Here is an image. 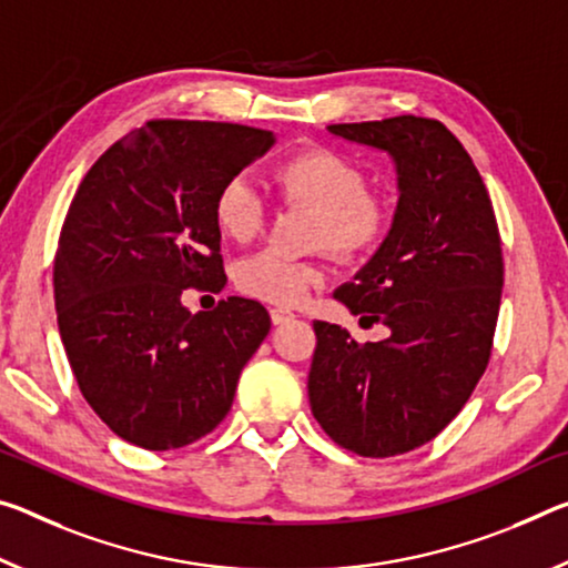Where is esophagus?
Returning <instances> with one entry per match:
<instances>
[{
	"label": "esophagus",
	"instance_id": "esophagus-1",
	"mask_svg": "<svg viewBox=\"0 0 568 568\" xmlns=\"http://www.w3.org/2000/svg\"><path fill=\"white\" fill-rule=\"evenodd\" d=\"M270 318H273L275 326H283V323L293 321V313L285 311V308H273V311H270Z\"/></svg>",
	"mask_w": 568,
	"mask_h": 568
}]
</instances>
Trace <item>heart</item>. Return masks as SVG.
I'll use <instances>...</instances> for the list:
<instances>
[{"label":"heart","instance_id":"1","mask_svg":"<svg viewBox=\"0 0 568 568\" xmlns=\"http://www.w3.org/2000/svg\"><path fill=\"white\" fill-rule=\"evenodd\" d=\"M275 182L285 202L318 210L316 242L328 245L333 255L346 263L374 255L389 235V202L368 189L362 164L336 149L295 151L275 166ZM212 217L227 240L250 242L265 227L267 200L247 174H235L214 194ZM321 281L323 270L318 265L275 250L250 255L235 270V285L242 293L277 305L298 303Z\"/></svg>","mask_w":568,"mask_h":568}]
</instances>
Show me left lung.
I'll return each instance as SVG.
<instances>
[{
    "instance_id": "obj_1",
    "label": "left lung",
    "mask_w": 568,
    "mask_h": 568,
    "mask_svg": "<svg viewBox=\"0 0 568 568\" xmlns=\"http://www.w3.org/2000/svg\"><path fill=\"white\" fill-rule=\"evenodd\" d=\"M333 136L382 149L397 164L399 204L384 245L333 298L384 323L389 338L356 344L316 321L311 412L362 457H394L435 439L490 362L503 291L493 202L445 123L419 115L333 123Z\"/></svg>"
}]
</instances>
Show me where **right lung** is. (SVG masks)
I'll return each instance as SVG.
<instances>
[{
	"instance_id": "add662e5",
	"label": "right lung",
	"mask_w": 568,
	"mask_h": 568,
	"mask_svg": "<svg viewBox=\"0 0 568 568\" xmlns=\"http://www.w3.org/2000/svg\"><path fill=\"white\" fill-rule=\"evenodd\" d=\"M273 141L240 123L146 121L70 202L52 273L60 338L85 402L125 443L164 453L210 435L267 336L257 301L189 313L182 293L227 283L214 194Z\"/></svg>"
}]
</instances>
